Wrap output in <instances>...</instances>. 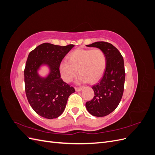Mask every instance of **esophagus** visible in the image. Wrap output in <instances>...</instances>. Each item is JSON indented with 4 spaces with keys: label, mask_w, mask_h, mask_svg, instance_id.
I'll return each mask as SVG.
<instances>
[{
    "label": "esophagus",
    "mask_w": 155,
    "mask_h": 155,
    "mask_svg": "<svg viewBox=\"0 0 155 155\" xmlns=\"http://www.w3.org/2000/svg\"><path fill=\"white\" fill-rule=\"evenodd\" d=\"M75 90H76V91H81L82 90V87H76L75 88Z\"/></svg>",
    "instance_id": "obj_1"
}]
</instances>
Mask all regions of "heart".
Returning <instances> with one entry per match:
<instances>
[{"instance_id":"heart-1","label":"heart","mask_w":155,"mask_h":155,"mask_svg":"<svg viewBox=\"0 0 155 155\" xmlns=\"http://www.w3.org/2000/svg\"><path fill=\"white\" fill-rule=\"evenodd\" d=\"M107 67V58L101 49H82L73 51L68 55V61L61 63L59 71L63 80L71 81L77 76L78 82L95 83L104 75Z\"/></svg>"}]
</instances>
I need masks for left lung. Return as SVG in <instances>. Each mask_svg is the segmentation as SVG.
<instances>
[{
  "label": "left lung",
  "mask_w": 155,
  "mask_h": 155,
  "mask_svg": "<svg viewBox=\"0 0 155 155\" xmlns=\"http://www.w3.org/2000/svg\"><path fill=\"white\" fill-rule=\"evenodd\" d=\"M87 46L102 50L107 58L104 76L92 87L94 96L86 103L89 113L97 117L105 116L116 109L123 96L125 79L124 58L119 50L107 42H96Z\"/></svg>",
  "instance_id": "obj_1"
}]
</instances>
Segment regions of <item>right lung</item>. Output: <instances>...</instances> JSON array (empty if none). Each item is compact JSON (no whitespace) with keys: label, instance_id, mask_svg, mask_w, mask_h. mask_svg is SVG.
Returning <instances> with one entry per match:
<instances>
[{"label":"right lung","instance_id":"obj_1","mask_svg":"<svg viewBox=\"0 0 155 155\" xmlns=\"http://www.w3.org/2000/svg\"><path fill=\"white\" fill-rule=\"evenodd\" d=\"M74 46L43 43L28 55L24 71L26 95L32 109L42 117H59L65 109L69 96L75 92L73 87L61 78L59 71L63 59ZM43 64L51 68V74L46 78H40L36 73Z\"/></svg>","mask_w":155,"mask_h":155}]
</instances>
